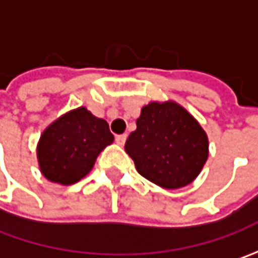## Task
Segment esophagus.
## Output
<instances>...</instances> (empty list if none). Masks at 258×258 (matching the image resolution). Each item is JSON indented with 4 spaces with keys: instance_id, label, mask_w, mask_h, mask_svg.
<instances>
[{
    "instance_id": "1",
    "label": "esophagus",
    "mask_w": 258,
    "mask_h": 258,
    "mask_svg": "<svg viewBox=\"0 0 258 258\" xmlns=\"http://www.w3.org/2000/svg\"><path fill=\"white\" fill-rule=\"evenodd\" d=\"M126 138H127L126 135H117V136H116V144L123 146L124 142H126Z\"/></svg>"
}]
</instances>
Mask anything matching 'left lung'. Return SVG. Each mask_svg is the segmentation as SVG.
<instances>
[{
	"label": "left lung",
	"mask_w": 258,
	"mask_h": 258,
	"mask_svg": "<svg viewBox=\"0 0 258 258\" xmlns=\"http://www.w3.org/2000/svg\"><path fill=\"white\" fill-rule=\"evenodd\" d=\"M208 146L207 132L183 106L154 100L141 109L124 151L148 181L176 189L189 185L203 171Z\"/></svg>",
	"instance_id": "obj_1"
}]
</instances>
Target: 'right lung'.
Here are the masks:
<instances>
[{
    "label": "right lung",
    "instance_id": "obj_1",
    "mask_svg": "<svg viewBox=\"0 0 258 258\" xmlns=\"http://www.w3.org/2000/svg\"><path fill=\"white\" fill-rule=\"evenodd\" d=\"M104 119L80 106L57 117L43 131L37 144V161L45 179L73 185L93 169L99 154L113 144Z\"/></svg>",
    "mask_w": 258,
    "mask_h": 258
}]
</instances>
